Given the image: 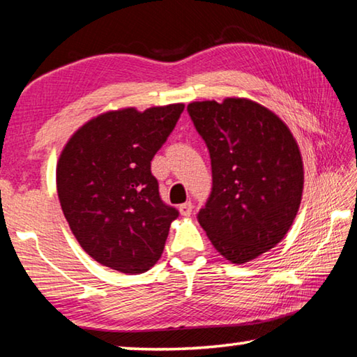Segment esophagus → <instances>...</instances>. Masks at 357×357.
I'll use <instances>...</instances> for the list:
<instances>
[{"label": "esophagus", "mask_w": 357, "mask_h": 357, "mask_svg": "<svg viewBox=\"0 0 357 357\" xmlns=\"http://www.w3.org/2000/svg\"><path fill=\"white\" fill-rule=\"evenodd\" d=\"M192 209H193V206H192L190 202H185L183 204H179V213H181V215H184V217L190 215L192 214Z\"/></svg>", "instance_id": "1"}]
</instances>
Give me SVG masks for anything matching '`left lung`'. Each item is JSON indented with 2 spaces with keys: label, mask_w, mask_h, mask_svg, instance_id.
Here are the masks:
<instances>
[{
  "label": "left lung",
  "mask_w": 357,
  "mask_h": 357,
  "mask_svg": "<svg viewBox=\"0 0 357 357\" xmlns=\"http://www.w3.org/2000/svg\"><path fill=\"white\" fill-rule=\"evenodd\" d=\"M206 142L213 192L198 222L214 249L244 264L285 238L304 190V164L288 126L245 98L187 105Z\"/></svg>",
  "instance_id": "obj_1"
}]
</instances>
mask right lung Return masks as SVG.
Listing matches in <instances>:
<instances>
[{"instance_id": "right-lung-1", "label": "right lung", "mask_w": 357, "mask_h": 357, "mask_svg": "<svg viewBox=\"0 0 357 357\" xmlns=\"http://www.w3.org/2000/svg\"><path fill=\"white\" fill-rule=\"evenodd\" d=\"M184 104L108 110L86 121L56 164L63 214L82 249L123 274L159 261L178 211L160 200L151 160L174 129Z\"/></svg>"}]
</instances>
